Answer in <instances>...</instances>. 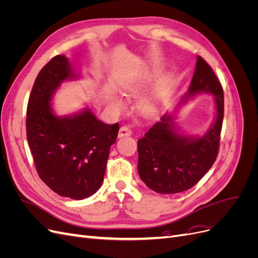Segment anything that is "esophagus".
<instances>
[{
    "label": "esophagus",
    "instance_id": "esophagus-1",
    "mask_svg": "<svg viewBox=\"0 0 258 258\" xmlns=\"http://www.w3.org/2000/svg\"><path fill=\"white\" fill-rule=\"evenodd\" d=\"M131 134H132V131L128 126H122V127H120V129L118 131V137L119 138L128 137V136H131Z\"/></svg>",
    "mask_w": 258,
    "mask_h": 258
}]
</instances>
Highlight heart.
Masks as SVG:
<instances>
[{
    "mask_svg": "<svg viewBox=\"0 0 258 258\" xmlns=\"http://www.w3.org/2000/svg\"><path fill=\"white\" fill-rule=\"evenodd\" d=\"M152 77H153L152 74H148L147 76L144 77L141 83H135L132 85L124 86L122 89V95L127 96V97L138 95L139 91L141 90L142 86L148 84L152 81ZM171 83H172L171 82V77H169V76L163 77V79L158 83V85L156 86V88L154 89V91L151 93V95L147 98H145L141 102L140 107H141L143 113H145V114L155 113V111L157 110L158 106L161 104L163 99H165L166 96L168 95V92L171 87ZM110 104L113 108H115V110H120V108H122V106H123L121 101L115 96L110 98Z\"/></svg>",
    "mask_w": 258,
    "mask_h": 258,
    "instance_id": "obj_1",
    "label": "heart"
}]
</instances>
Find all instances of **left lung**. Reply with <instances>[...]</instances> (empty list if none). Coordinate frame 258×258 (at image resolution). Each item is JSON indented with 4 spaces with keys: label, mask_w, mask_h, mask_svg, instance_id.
<instances>
[{
    "label": "left lung",
    "mask_w": 258,
    "mask_h": 258,
    "mask_svg": "<svg viewBox=\"0 0 258 258\" xmlns=\"http://www.w3.org/2000/svg\"><path fill=\"white\" fill-rule=\"evenodd\" d=\"M202 92L213 95L216 104L214 121L204 136L182 135L173 115L165 114L138 141L139 175L156 192L176 194L191 188L217 157L224 117V92L212 68L198 56L188 91L179 100L175 111L189 98Z\"/></svg>",
    "instance_id": "8db88e82"
}]
</instances>
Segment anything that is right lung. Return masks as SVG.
I'll return each instance as SVG.
<instances>
[{"label": "right lung", "instance_id": "obj_1", "mask_svg": "<svg viewBox=\"0 0 258 258\" xmlns=\"http://www.w3.org/2000/svg\"><path fill=\"white\" fill-rule=\"evenodd\" d=\"M79 79L64 54L38 73L27 107V139L42 181L62 197L88 198L102 185L119 124L99 120L89 107L57 116L51 100L64 81Z\"/></svg>", "mask_w": 258, "mask_h": 258}]
</instances>
